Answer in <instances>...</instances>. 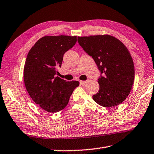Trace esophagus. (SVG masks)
Instances as JSON below:
<instances>
[{
	"mask_svg": "<svg viewBox=\"0 0 154 154\" xmlns=\"http://www.w3.org/2000/svg\"><path fill=\"white\" fill-rule=\"evenodd\" d=\"M79 83H80L82 85H85V83H88V81H80Z\"/></svg>",
	"mask_w": 154,
	"mask_h": 154,
	"instance_id": "1",
	"label": "esophagus"
}]
</instances>
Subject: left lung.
Listing matches in <instances>:
<instances>
[{
  "label": "left lung",
  "mask_w": 154,
  "mask_h": 154,
  "mask_svg": "<svg viewBox=\"0 0 154 154\" xmlns=\"http://www.w3.org/2000/svg\"><path fill=\"white\" fill-rule=\"evenodd\" d=\"M77 41L103 74L98 81L99 91L92 96L93 100L107 108L119 105L129 95L134 83V62L128 49L109 35L78 36Z\"/></svg>",
  "instance_id": "8db88e82"
}]
</instances>
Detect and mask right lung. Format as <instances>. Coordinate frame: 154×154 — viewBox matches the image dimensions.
Wrapping results in <instances>:
<instances>
[{
	"instance_id": "1",
	"label": "right lung",
	"mask_w": 154,
	"mask_h": 154,
	"mask_svg": "<svg viewBox=\"0 0 154 154\" xmlns=\"http://www.w3.org/2000/svg\"><path fill=\"white\" fill-rule=\"evenodd\" d=\"M76 42V36H45L36 41L27 55L24 68L26 88L34 102L49 113L64 109L79 85L77 81L66 82L56 77L64 53Z\"/></svg>"
}]
</instances>
